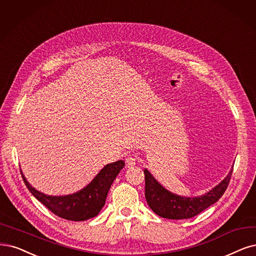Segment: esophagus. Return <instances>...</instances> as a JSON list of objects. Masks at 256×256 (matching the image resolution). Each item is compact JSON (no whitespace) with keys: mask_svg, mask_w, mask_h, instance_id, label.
Listing matches in <instances>:
<instances>
[{"mask_svg":"<svg viewBox=\"0 0 256 256\" xmlns=\"http://www.w3.org/2000/svg\"><path fill=\"white\" fill-rule=\"evenodd\" d=\"M126 166L128 168H130V166H136V159L134 157H128L126 159Z\"/></svg>","mask_w":256,"mask_h":256,"instance_id":"34e87169","label":"esophagus"}]
</instances>
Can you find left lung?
<instances>
[{"label":"left lung","instance_id":"8db88e82","mask_svg":"<svg viewBox=\"0 0 256 256\" xmlns=\"http://www.w3.org/2000/svg\"><path fill=\"white\" fill-rule=\"evenodd\" d=\"M144 172L146 179V200L150 209L164 218L186 220L200 214L220 200L229 186L233 166L229 174L209 192L194 197L174 194L157 182V179L150 173L148 168Z\"/></svg>","mask_w":256,"mask_h":256}]
</instances>
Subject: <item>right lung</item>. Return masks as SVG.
Returning <instances> with one entry per match:
<instances>
[{"label":"right lung","mask_w":256,"mask_h":256,"mask_svg":"<svg viewBox=\"0 0 256 256\" xmlns=\"http://www.w3.org/2000/svg\"><path fill=\"white\" fill-rule=\"evenodd\" d=\"M124 164L123 160H118L104 166L92 180L80 191L62 196L47 195L36 190L27 182L22 171L21 175L30 192L54 214L68 220L83 222L99 214L103 206L106 204L112 184L121 170L124 168Z\"/></svg>","instance_id":"obj_1"}]
</instances>
